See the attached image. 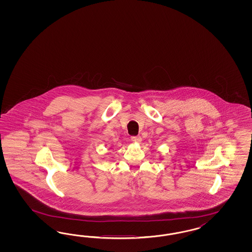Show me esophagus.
<instances>
[{
	"instance_id": "1",
	"label": "esophagus",
	"mask_w": 252,
	"mask_h": 252,
	"mask_svg": "<svg viewBox=\"0 0 252 252\" xmlns=\"http://www.w3.org/2000/svg\"><path fill=\"white\" fill-rule=\"evenodd\" d=\"M131 140L134 142H140L141 141V137L140 136H132Z\"/></svg>"
}]
</instances>
